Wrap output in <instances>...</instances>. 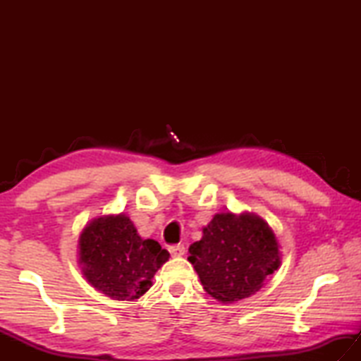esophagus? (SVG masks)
<instances>
[{
  "label": "esophagus",
  "mask_w": 361,
  "mask_h": 361,
  "mask_svg": "<svg viewBox=\"0 0 361 361\" xmlns=\"http://www.w3.org/2000/svg\"><path fill=\"white\" fill-rule=\"evenodd\" d=\"M169 251H171V255L173 257H180V256L185 255L186 248H185V245H183V243H178V245H171V247H169Z\"/></svg>",
  "instance_id": "esophagus-1"
}]
</instances>
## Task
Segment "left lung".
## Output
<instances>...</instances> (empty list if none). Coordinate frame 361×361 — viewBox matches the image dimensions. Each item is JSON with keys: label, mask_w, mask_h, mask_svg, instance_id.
<instances>
[{"label": "left lung", "mask_w": 361, "mask_h": 361, "mask_svg": "<svg viewBox=\"0 0 361 361\" xmlns=\"http://www.w3.org/2000/svg\"><path fill=\"white\" fill-rule=\"evenodd\" d=\"M189 255L203 288L224 302L255 295L281 264L271 228L251 214L214 216Z\"/></svg>", "instance_id": "8db88e82"}]
</instances>
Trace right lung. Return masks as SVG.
I'll return each mask as SVG.
<instances>
[{"instance_id":"add662e5","label":"right lung","mask_w":361,"mask_h":361,"mask_svg":"<svg viewBox=\"0 0 361 361\" xmlns=\"http://www.w3.org/2000/svg\"><path fill=\"white\" fill-rule=\"evenodd\" d=\"M167 259L169 252L157 240L141 239L124 214L93 220L79 239V262L87 281L118 301L142 296Z\"/></svg>"}]
</instances>
